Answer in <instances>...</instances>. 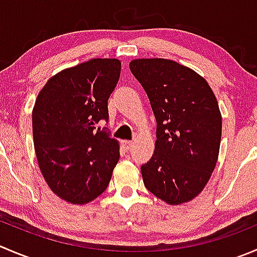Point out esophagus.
Returning a JSON list of instances; mask_svg holds the SVG:
<instances>
[{
    "label": "esophagus",
    "mask_w": 257,
    "mask_h": 257,
    "mask_svg": "<svg viewBox=\"0 0 257 257\" xmlns=\"http://www.w3.org/2000/svg\"><path fill=\"white\" fill-rule=\"evenodd\" d=\"M121 146H123V148L125 149V151H129V149L132 148V146H133V142H132V141H121Z\"/></svg>",
    "instance_id": "obj_1"
}]
</instances>
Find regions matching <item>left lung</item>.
<instances>
[{
	"label": "left lung",
	"mask_w": 257,
	"mask_h": 257,
	"mask_svg": "<svg viewBox=\"0 0 257 257\" xmlns=\"http://www.w3.org/2000/svg\"><path fill=\"white\" fill-rule=\"evenodd\" d=\"M129 68L157 120L154 154L141 167L144 186L167 205L189 202L217 163L222 134L217 99L203 76L173 60L136 59Z\"/></svg>",
	"instance_id": "1"
}]
</instances>
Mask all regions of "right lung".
Returning <instances> with one entry per match:
<instances>
[{"label":"right lung","mask_w":257,"mask_h":257,"mask_svg":"<svg viewBox=\"0 0 257 257\" xmlns=\"http://www.w3.org/2000/svg\"><path fill=\"white\" fill-rule=\"evenodd\" d=\"M118 59H91L47 80L32 109L37 163L47 186L71 205L103 193L119 161V142L98 128L120 76Z\"/></svg>","instance_id":"right-lung-1"}]
</instances>
